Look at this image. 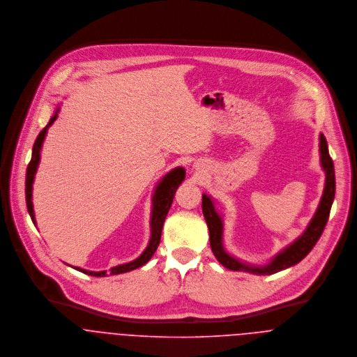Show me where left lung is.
<instances>
[{
    "label": "left lung",
    "mask_w": 357,
    "mask_h": 357,
    "mask_svg": "<svg viewBox=\"0 0 357 357\" xmlns=\"http://www.w3.org/2000/svg\"><path fill=\"white\" fill-rule=\"evenodd\" d=\"M319 151H320V163L326 173L324 191H323V197L320 199L319 207L313 218L310 220L305 232L298 239H296L290 246L283 249L279 255H275L271 259V262L264 266L245 264L225 252L222 245V231H224L222 218L215 211V207L213 201L210 199V197H207L206 194L202 195V211H204V220L210 232V248L213 255H215V258L221 265H224L231 271H243L255 275H272L298 264L303 258H305L306 255H309V252L313 249V246L317 243L319 238L323 234V229L330 215L334 195H335L334 163L328 153V146L323 135H320Z\"/></svg>",
    "instance_id": "1"
}]
</instances>
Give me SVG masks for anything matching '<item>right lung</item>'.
<instances>
[{"instance_id": "obj_1", "label": "right lung", "mask_w": 357, "mask_h": 357, "mask_svg": "<svg viewBox=\"0 0 357 357\" xmlns=\"http://www.w3.org/2000/svg\"><path fill=\"white\" fill-rule=\"evenodd\" d=\"M57 112L59 108H56L54 114L52 115L50 123L40 132L38 137L36 139L34 147H33V153H31V160L27 166V173H26V204H27V210L29 214L33 220V222L36 224V217H34V208H33V183H34V176L40 163V156H41V149H43V143L45 140L48 128L52 123L56 121L57 118ZM185 178V170L183 167H176L173 170H170L156 185L155 194L153 198V211H151V238L149 242V246L146 248V250L142 253L140 257H137L136 259L128 262V264H122L118 266L111 268L108 272L109 275H119V273H125L129 271H133L136 268L143 266L146 262L150 261V258L153 257V253L158 249V245L160 242V234H162V227L165 222V218L167 215V211L172 206L174 194L178 188V185L183 183V180ZM77 271L91 275V276H96V278H102L107 276V271H100V272H95V271H86L82 268L75 266Z\"/></svg>"}]
</instances>
